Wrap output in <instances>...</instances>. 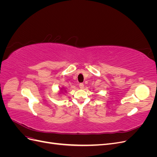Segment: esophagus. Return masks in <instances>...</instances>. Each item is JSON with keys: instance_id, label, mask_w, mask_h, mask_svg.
<instances>
[{"instance_id": "1", "label": "esophagus", "mask_w": 157, "mask_h": 157, "mask_svg": "<svg viewBox=\"0 0 157 157\" xmlns=\"http://www.w3.org/2000/svg\"><path fill=\"white\" fill-rule=\"evenodd\" d=\"M84 85L83 83H80V84H79V88H80V89H83V88H84Z\"/></svg>"}]
</instances>
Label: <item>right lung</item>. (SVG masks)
Masks as SVG:
<instances>
[{"label":"right lung","mask_w":157,"mask_h":157,"mask_svg":"<svg viewBox=\"0 0 157 157\" xmlns=\"http://www.w3.org/2000/svg\"><path fill=\"white\" fill-rule=\"evenodd\" d=\"M61 93H63V92H65V90L63 88H61Z\"/></svg>","instance_id":"obj_1"}]
</instances>
